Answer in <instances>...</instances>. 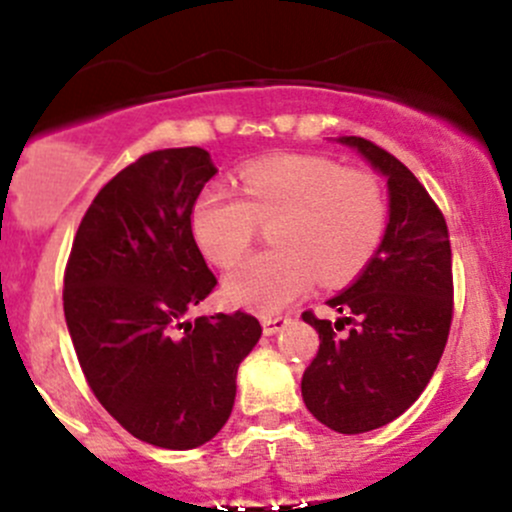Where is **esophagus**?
Returning a JSON list of instances; mask_svg holds the SVG:
<instances>
[{
  "label": "esophagus",
  "instance_id": "34e87169",
  "mask_svg": "<svg viewBox=\"0 0 512 512\" xmlns=\"http://www.w3.org/2000/svg\"><path fill=\"white\" fill-rule=\"evenodd\" d=\"M287 324H289V317H262V329H265V334L282 332Z\"/></svg>",
  "mask_w": 512,
  "mask_h": 512
}]
</instances>
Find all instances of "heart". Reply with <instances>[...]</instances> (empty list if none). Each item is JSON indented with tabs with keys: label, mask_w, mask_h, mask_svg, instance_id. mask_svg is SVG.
I'll return each mask as SVG.
<instances>
[{
	"label": "heart",
	"mask_w": 512,
	"mask_h": 512,
	"mask_svg": "<svg viewBox=\"0 0 512 512\" xmlns=\"http://www.w3.org/2000/svg\"><path fill=\"white\" fill-rule=\"evenodd\" d=\"M245 198L225 185L198 195L190 215L203 255L230 267L275 223V250L240 262L227 275L232 302L275 312L302 297L319 277L324 287L354 280L384 242L389 195L379 175L322 156H272L240 170Z\"/></svg>",
	"instance_id": "b5f03b06"
}]
</instances>
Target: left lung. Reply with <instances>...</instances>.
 Here are the masks:
<instances>
[{
  "label": "left lung",
  "instance_id": "8db88e82",
  "mask_svg": "<svg viewBox=\"0 0 512 512\" xmlns=\"http://www.w3.org/2000/svg\"><path fill=\"white\" fill-rule=\"evenodd\" d=\"M339 141L386 175L389 225L354 285L327 302L342 319L302 314L319 332L302 399L332 431L364 433L404 414L441 361L453 319L451 240L438 205L399 158L359 136Z\"/></svg>",
  "mask_w": 512,
  "mask_h": 512
}]
</instances>
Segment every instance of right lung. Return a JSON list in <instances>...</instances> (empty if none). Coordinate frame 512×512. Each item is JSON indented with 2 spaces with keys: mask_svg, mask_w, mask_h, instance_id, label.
<instances>
[{
  "mask_svg": "<svg viewBox=\"0 0 512 512\" xmlns=\"http://www.w3.org/2000/svg\"><path fill=\"white\" fill-rule=\"evenodd\" d=\"M215 173L195 146L126 165L86 210L64 272L66 327L91 391L131 436L170 451L225 426L237 366L262 334L245 312L185 319L218 285L190 225Z\"/></svg>",
  "mask_w": 512,
  "mask_h": 512,
  "instance_id": "1",
  "label": "right lung"
}]
</instances>
